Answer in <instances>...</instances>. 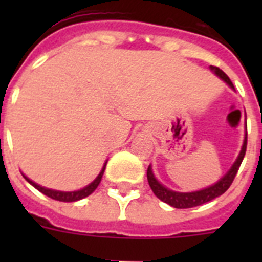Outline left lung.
I'll return each mask as SVG.
<instances>
[{
    "label": "left lung",
    "mask_w": 262,
    "mask_h": 262,
    "mask_svg": "<svg viewBox=\"0 0 262 262\" xmlns=\"http://www.w3.org/2000/svg\"><path fill=\"white\" fill-rule=\"evenodd\" d=\"M210 68H211L222 80L226 81L227 84L230 85L231 88H233L230 77H228L222 69H219L217 67L214 66H211ZM247 140H248V134H245L244 144H243L242 152H240L239 157H237V160H236L235 164L232 165V168L228 170V173L222 178L221 181H217L216 184L212 185V186L206 187L203 190L194 191V193H177V191L169 190V189L163 186V185L160 184L156 178H155L154 173H152L151 170V166H148L147 169L148 184H149L152 191H154L155 195H156L159 200L168 203V205H170L172 207H176V209H190V207H195V206H201L206 202H210V201L215 200L216 196L226 193V191L228 190V187L232 185L233 180H235L236 174H237V170H239L240 165H242L243 159H244L245 156V151H247Z\"/></svg>",
    "instance_id": "8db88e82"
}]
</instances>
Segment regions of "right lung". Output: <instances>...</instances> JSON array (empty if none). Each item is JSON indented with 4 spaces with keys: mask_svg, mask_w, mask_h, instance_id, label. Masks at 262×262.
<instances>
[{
    "mask_svg": "<svg viewBox=\"0 0 262 262\" xmlns=\"http://www.w3.org/2000/svg\"><path fill=\"white\" fill-rule=\"evenodd\" d=\"M105 168H106V164L103 165L102 170H101V173L98 174V177H97L92 184L88 185L86 187H84V189H81V190H77V191H57V190H52V189H46V187H41L39 186V185H36L35 182H32L31 180H29V178L26 177V176H23V177L26 178V181H29L30 184L35 187V189H38L40 193L50 196V198H52V200L60 201V202H75V201H80L82 200V198H85V196L90 195V194L96 190L97 186H98L99 182H101V180H102Z\"/></svg>",
    "mask_w": 262,
    "mask_h": 262,
    "instance_id": "add662e5",
    "label": "right lung"
}]
</instances>
